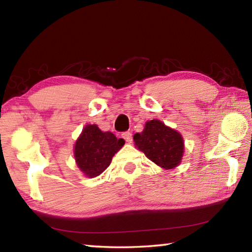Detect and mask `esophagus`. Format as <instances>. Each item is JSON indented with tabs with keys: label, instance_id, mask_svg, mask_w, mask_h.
I'll use <instances>...</instances> for the list:
<instances>
[{
	"label": "esophagus",
	"instance_id": "34e87169",
	"mask_svg": "<svg viewBox=\"0 0 252 252\" xmlns=\"http://www.w3.org/2000/svg\"><path fill=\"white\" fill-rule=\"evenodd\" d=\"M122 138L126 140V142L127 143H131L132 142V134L131 132H125V133H122Z\"/></svg>",
	"mask_w": 252,
	"mask_h": 252
}]
</instances>
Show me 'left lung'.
<instances>
[{
  "instance_id": "obj_1",
  "label": "left lung",
  "mask_w": 252,
  "mask_h": 252,
  "mask_svg": "<svg viewBox=\"0 0 252 252\" xmlns=\"http://www.w3.org/2000/svg\"><path fill=\"white\" fill-rule=\"evenodd\" d=\"M133 140L135 148L162 169L171 170L181 163L185 152L182 135L160 120L147 121L143 131L135 133Z\"/></svg>"
}]
</instances>
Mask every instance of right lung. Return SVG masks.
I'll return each mask as SVG.
<instances>
[{"instance_id":"1","label":"right lung","mask_w":252,"mask_h":252,"mask_svg":"<svg viewBox=\"0 0 252 252\" xmlns=\"http://www.w3.org/2000/svg\"><path fill=\"white\" fill-rule=\"evenodd\" d=\"M125 144L112 132L102 131L96 125H87L76 139L75 163L85 177L95 178L109 167L113 156Z\"/></svg>"}]
</instances>
